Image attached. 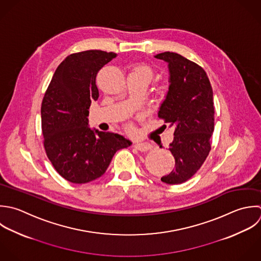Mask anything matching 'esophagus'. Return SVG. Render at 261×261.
Instances as JSON below:
<instances>
[{"instance_id":"1","label":"esophagus","mask_w":261,"mask_h":261,"mask_svg":"<svg viewBox=\"0 0 261 261\" xmlns=\"http://www.w3.org/2000/svg\"><path fill=\"white\" fill-rule=\"evenodd\" d=\"M134 147L136 148V149H138L139 151H147V150H149V149H151V144L150 143H147V142H136L135 144H134Z\"/></svg>"}]
</instances>
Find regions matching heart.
I'll return each instance as SVG.
<instances>
[{"mask_svg": "<svg viewBox=\"0 0 261 261\" xmlns=\"http://www.w3.org/2000/svg\"><path fill=\"white\" fill-rule=\"evenodd\" d=\"M130 74H139V75H143L146 76L148 78V80H150L152 72L150 70V68H148L145 65H137L135 66ZM169 93V85L167 83H161L160 85H158V87L155 88V95L159 98V100H163L167 97Z\"/></svg>", "mask_w": 261, "mask_h": 261, "instance_id": "heart-1", "label": "heart"}]
</instances>
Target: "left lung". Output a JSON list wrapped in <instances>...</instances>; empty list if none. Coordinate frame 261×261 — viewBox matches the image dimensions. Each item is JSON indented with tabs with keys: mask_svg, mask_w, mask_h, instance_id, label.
<instances>
[{
	"mask_svg": "<svg viewBox=\"0 0 261 261\" xmlns=\"http://www.w3.org/2000/svg\"><path fill=\"white\" fill-rule=\"evenodd\" d=\"M155 58L168 62L170 70L169 93L159 118L175 128L169 147L175 169L162 181L181 184L195 175L212 150L214 92L205 71L198 64L171 51L158 54Z\"/></svg>",
	"mask_w": 261,
	"mask_h": 261,
	"instance_id": "8db88e82",
	"label": "left lung"
}]
</instances>
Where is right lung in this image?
I'll use <instances>...</instances> for the list:
<instances>
[{
    "instance_id": "add662e5",
    "label": "right lung",
    "mask_w": 261,
    "mask_h": 261,
    "mask_svg": "<svg viewBox=\"0 0 261 261\" xmlns=\"http://www.w3.org/2000/svg\"><path fill=\"white\" fill-rule=\"evenodd\" d=\"M116 53L88 49L71 54L58 66L41 102L45 153L65 180L84 184L105 174L114 154L131 142L111 132L93 131L87 116L98 98V71Z\"/></svg>"
}]
</instances>
